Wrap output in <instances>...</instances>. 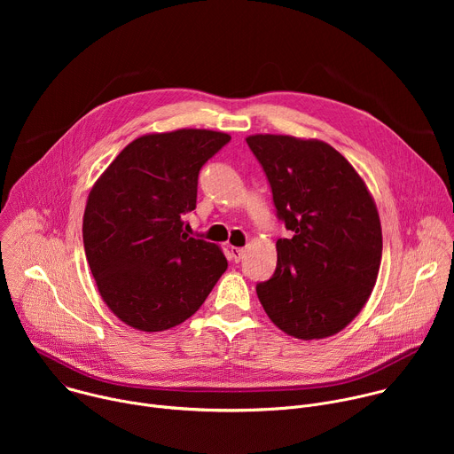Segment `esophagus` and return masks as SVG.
Returning a JSON list of instances; mask_svg holds the SVG:
<instances>
[{"mask_svg":"<svg viewBox=\"0 0 454 454\" xmlns=\"http://www.w3.org/2000/svg\"><path fill=\"white\" fill-rule=\"evenodd\" d=\"M244 247H237V246H231L230 247V254H231V261L233 262H240V258L244 256Z\"/></svg>","mask_w":454,"mask_h":454,"instance_id":"esophagus-1","label":"esophagus"}]
</instances>
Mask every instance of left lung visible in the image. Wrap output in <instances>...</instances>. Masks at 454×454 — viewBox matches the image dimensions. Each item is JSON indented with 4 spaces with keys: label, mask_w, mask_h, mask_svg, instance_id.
Wrapping results in <instances>:
<instances>
[{
    "label": "left lung",
    "mask_w": 454,
    "mask_h": 454,
    "mask_svg": "<svg viewBox=\"0 0 454 454\" xmlns=\"http://www.w3.org/2000/svg\"><path fill=\"white\" fill-rule=\"evenodd\" d=\"M246 142L291 231L277 240V270L256 284L258 300L293 338L334 336L361 312L379 275L382 231L372 193L325 142L286 135H253Z\"/></svg>",
    "instance_id": "left-lung-1"
}]
</instances>
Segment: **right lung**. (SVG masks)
I'll list each match as a JSON object with an SVG mask.
<instances>
[{
    "label": "right lung",
    "instance_id": "obj_1",
    "mask_svg": "<svg viewBox=\"0 0 454 454\" xmlns=\"http://www.w3.org/2000/svg\"><path fill=\"white\" fill-rule=\"evenodd\" d=\"M226 133L177 129L129 144L93 184L82 221L84 249L98 293L125 325L172 329L196 312L228 262L217 244L190 237L201 167Z\"/></svg>",
    "mask_w": 454,
    "mask_h": 454
}]
</instances>
